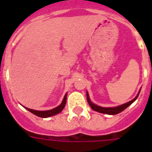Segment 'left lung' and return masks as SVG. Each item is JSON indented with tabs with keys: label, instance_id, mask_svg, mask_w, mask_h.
<instances>
[{
	"label": "left lung",
	"instance_id": "8db88e82",
	"mask_svg": "<svg viewBox=\"0 0 152 152\" xmlns=\"http://www.w3.org/2000/svg\"><path fill=\"white\" fill-rule=\"evenodd\" d=\"M139 93L137 94V95L136 97L133 99L131 101L128 102L126 103L122 104V105H121L119 106H116V107H102V106H97V105H95V104L92 103L91 101L90 100V98H89V95H88V92H87V99H88V103L90 105V106L91 107L92 110H94L95 111H97V112H99V113H106V114H110V115H114V114H118V113H121V111H123L124 110L127 108L128 106H130L131 104L135 101V100L137 99V97H138V95L140 94Z\"/></svg>",
	"mask_w": 152,
	"mask_h": 152
}]
</instances>
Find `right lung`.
<instances>
[{
    "mask_svg": "<svg viewBox=\"0 0 152 152\" xmlns=\"http://www.w3.org/2000/svg\"><path fill=\"white\" fill-rule=\"evenodd\" d=\"M66 99H67V94H65V95H64V99H63L62 102L61 103V105L57 106L56 108L50 110L39 111V110H31V109L27 108V107H25V108L27 109L28 111H30L31 113H34V115L38 116V117H40V118H49V117L56 115V114H57V113H59L60 112H61L62 110H63L64 106H65V104H66Z\"/></svg>",
    "mask_w": 152,
    "mask_h": 152,
    "instance_id": "right-lung-1",
    "label": "right lung"
}]
</instances>
